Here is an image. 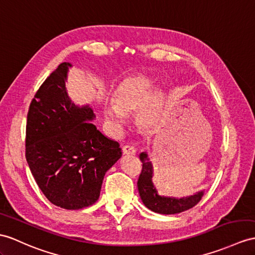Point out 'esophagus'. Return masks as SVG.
Wrapping results in <instances>:
<instances>
[{
	"label": "esophagus",
	"mask_w": 255,
	"mask_h": 255,
	"mask_svg": "<svg viewBox=\"0 0 255 255\" xmlns=\"http://www.w3.org/2000/svg\"><path fill=\"white\" fill-rule=\"evenodd\" d=\"M122 151L124 154H128V156H134V154L136 153V149L133 146L124 145L122 147Z\"/></svg>",
	"instance_id": "1"
}]
</instances>
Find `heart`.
<instances>
[{
    "label": "heart",
    "mask_w": 255,
    "mask_h": 255,
    "mask_svg": "<svg viewBox=\"0 0 255 255\" xmlns=\"http://www.w3.org/2000/svg\"><path fill=\"white\" fill-rule=\"evenodd\" d=\"M153 82L144 76H131L123 79L113 93V103L104 106L106 121L115 129L126 123L127 114L136 111V121L141 128L157 126L163 104V93L153 91Z\"/></svg>",
    "instance_id": "1"
}]
</instances>
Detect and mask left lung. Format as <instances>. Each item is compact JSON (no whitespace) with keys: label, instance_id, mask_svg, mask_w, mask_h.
Wrapping results in <instances>:
<instances>
[{"label":"left lung","instance_id":"obj_1","mask_svg":"<svg viewBox=\"0 0 255 255\" xmlns=\"http://www.w3.org/2000/svg\"><path fill=\"white\" fill-rule=\"evenodd\" d=\"M139 159L142 162V169L137 182V187L142 203L149 210L159 214H176L194 208L201 200L204 194L203 190L192 196L183 198L160 196L156 186L152 183L153 166L150 159L148 158L146 152H141Z\"/></svg>","mask_w":255,"mask_h":255}]
</instances>
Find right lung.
Wrapping results in <instances>:
<instances>
[{"label": "right lung", "mask_w": 255, "mask_h": 255, "mask_svg": "<svg viewBox=\"0 0 255 255\" xmlns=\"http://www.w3.org/2000/svg\"><path fill=\"white\" fill-rule=\"evenodd\" d=\"M72 65L61 63L30 104L26 159L43 194L53 204L79 210L95 203L106 172L122 156L120 145L98 131L93 109L68 96Z\"/></svg>", "instance_id": "right-lung-1"}]
</instances>
